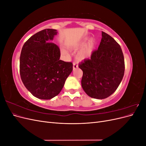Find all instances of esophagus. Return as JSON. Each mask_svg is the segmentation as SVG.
I'll use <instances>...</instances> for the list:
<instances>
[{
    "label": "esophagus",
    "instance_id": "esophagus-1",
    "mask_svg": "<svg viewBox=\"0 0 146 146\" xmlns=\"http://www.w3.org/2000/svg\"><path fill=\"white\" fill-rule=\"evenodd\" d=\"M77 68H78V65H77V64L76 63H73V69L74 70V69H77Z\"/></svg>",
    "mask_w": 146,
    "mask_h": 146
}]
</instances>
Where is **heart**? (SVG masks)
Wrapping results in <instances>:
<instances>
[{
    "label": "heart",
    "mask_w": 146,
    "mask_h": 146,
    "mask_svg": "<svg viewBox=\"0 0 146 146\" xmlns=\"http://www.w3.org/2000/svg\"><path fill=\"white\" fill-rule=\"evenodd\" d=\"M88 40H89V38L86 37L76 43L69 44L68 45L69 47L72 48L75 50H77V49H78V48L83 47L77 53V57L78 60L82 61L84 60H86L88 58H89L94 50L96 44V41L94 40V39H91V40H90L89 42L87 44ZM61 51H62V53L64 55L68 54L67 51H66L65 49H64V48H62Z\"/></svg>",
    "instance_id": "heart-1"
}]
</instances>
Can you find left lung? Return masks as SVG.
<instances>
[{
    "label": "left lung",
    "mask_w": 146,
    "mask_h": 146,
    "mask_svg": "<svg viewBox=\"0 0 146 146\" xmlns=\"http://www.w3.org/2000/svg\"><path fill=\"white\" fill-rule=\"evenodd\" d=\"M98 49L91 58L78 64L83 71L82 86L92 98L104 99L114 93L122 80L125 70L123 55L119 44L102 32Z\"/></svg>",
    "instance_id": "8db88e82"
}]
</instances>
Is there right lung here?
<instances>
[{"label": "right lung", "instance_id": "1", "mask_svg": "<svg viewBox=\"0 0 146 146\" xmlns=\"http://www.w3.org/2000/svg\"><path fill=\"white\" fill-rule=\"evenodd\" d=\"M58 32L47 29L25 42L20 56V75L25 88L39 99H51L63 89L73 64L60 60L58 46L50 42Z\"/></svg>", "mask_w": 146, "mask_h": 146}]
</instances>
